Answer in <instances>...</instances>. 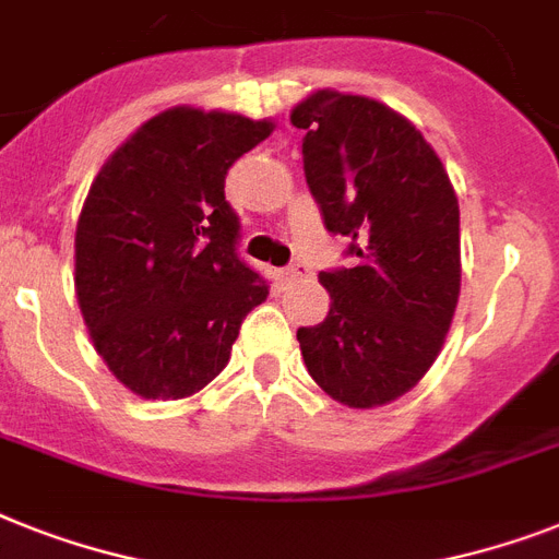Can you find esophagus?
<instances>
[{
	"label": "esophagus",
	"instance_id": "1",
	"mask_svg": "<svg viewBox=\"0 0 559 559\" xmlns=\"http://www.w3.org/2000/svg\"><path fill=\"white\" fill-rule=\"evenodd\" d=\"M307 272H310V266L304 264V261H295V264H289V266H284V270H278V278L281 281H298V278H304Z\"/></svg>",
	"mask_w": 559,
	"mask_h": 559
}]
</instances>
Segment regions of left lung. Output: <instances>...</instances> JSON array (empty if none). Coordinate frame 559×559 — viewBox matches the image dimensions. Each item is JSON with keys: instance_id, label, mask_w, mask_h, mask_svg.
<instances>
[{"instance_id": "obj_1", "label": "left lung", "mask_w": 559, "mask_h": 559, "mask_svg": "<svg viewBox=\"0 0 559 559\" xmlns=\"http://www.w3.org/2000/svg\"><path fill=\"white\" fill-rule=\"evenodd\" d=\"M304 129V175L347 270L321 272L330 312L298 330L326 396L379 407L437 361L460 301V203L421 131L379 99L316 91L289 115Z\"/></svg>"}]
</instances>
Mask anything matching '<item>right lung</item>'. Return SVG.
<instances>
[{"label": "right lung", "mask_w": 559, "mask_h": 559, "mask_svg": "<svg viewBox=\"0 0 559 559\" xmlns=\"http://www.w3.org/2000/svg\"><path fill=\"white\" fill-rule=\"evenodd\" d=\"M270 120L175 106L146 120L88 189L74 287L94 350L131 393L186 399L229 361L270 287L238 258L226 171Z\"/></svg>", "instance_id": "add662e5"}]
</instances>
